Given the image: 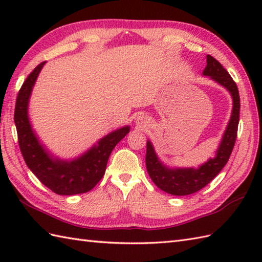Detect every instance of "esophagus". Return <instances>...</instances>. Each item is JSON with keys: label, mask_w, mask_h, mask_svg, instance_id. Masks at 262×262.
Returning a JSON list of instances; mask_svg holds the SVG:
<instances>
[{"label": "esophagus", "mask_w": 262, "mask_h": 262, "mask_svg": "<svg viewBox=\"0 0 262 262\" xmlns=\"http://www.w3.org/2000/svg\"><path fill=\"white\" fill-rule=\"evenodd\" d=\"M136 122H137V124H140V122L142 124V122H144L143 117H140V118H137V119H136Z\"/></svg>", "instance_id": "obj_1"}]
</instances>
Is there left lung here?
<instances>
[{
  "label": "left lung",
  "mask_w": 262,
  "mask_h": 262,
  "mask_svg": "<svg viewBox=\"0 0 262 262\" xmlns=\"http://www.w3.org/2000/svg\"><path fill=\"white\" fill-rule=\"evenodd\" d=\"M206 57H207L206 59L207 65L203 71V75L208 76L210 80L225 88L231 94L233 101L230 120L221 138L220 145L215 151V157L209 158L198 168H192V166L172 168L160 160L151 141L146 143L145 162L149 178L161 190L173 196H187L207 186L227 163L236 140L238 117H240V96H238L237 86L229 72L222 66L219 60L211 57L210 55H207Z\"/></svg>",
  "instance_id": "1"
}]
</instances>
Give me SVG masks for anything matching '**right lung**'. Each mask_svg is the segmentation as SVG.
<instances>
[{"mask_svg":"<svg viewBox=\"0 0 262 262\" xmlns=\"http://www.w3.org/2000/svg\"><path fill=\"white\" fill-rule=\"evenodd\" d=\"M45 63H40L31 72L16 98L14 124L22 157L32 173L55 193L63 196L84 193L102 179L111 152L129 133L130 127L126 125L109 133L74 159H62L52 153L39 140L29 117L32 89Z\"/></svg>","mask_w":262,"mask_h":262,"instance_id":"add662e5","label":"right lung"}]
</instances>
